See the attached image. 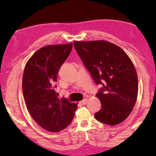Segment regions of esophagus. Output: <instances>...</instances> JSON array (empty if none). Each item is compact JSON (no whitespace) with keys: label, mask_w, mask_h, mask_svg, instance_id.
<instances>
[{"label":"esophagus","mask_w":156,"mask_h":156,"mask_svg":"<svg viewBox=\"0 0 156 156\" xmlns=\"http://www.w3.org/2000/svg\"><path fill=\"white\" fill-rule=\"evenodd\" d=\"M87 101H88V99H83L82 101H80V104H82V105H85V104H87Z\"/></svg>","instance_id":"1"}]
</instances>
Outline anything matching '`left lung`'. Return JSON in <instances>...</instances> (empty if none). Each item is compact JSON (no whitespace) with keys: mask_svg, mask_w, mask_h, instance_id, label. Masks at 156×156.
Listing matches in <instances>:
<instances>
[{"mask_svg":"<svg viewBox=\"0 0 156 156\" xmlns=\"http://www.w3.org/2000/svg\"><path fill=\"white\" fill-rule=\"evenodd\" d=\"M74 48L97 84L101 108L99 122L116 126L125 121L135 106L138 81L135 67L121 48L105 40L74 41Z\"/></svg>","mask_w":156,"mask_h":156,"instance_id":"left-lung-1","label":"left lung"}]
</instances>
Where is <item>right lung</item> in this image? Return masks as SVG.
<instances>
[{
	"label": "right lung",
	"mask_w": 156,
	"mask_h": 156,
	"mask_svg": "<svg viewBox=\"0 0 156 156\" xmlns=\"http://www.w3.org/2000/svg\"><path fill=\"white\" fill-rule=\"evenodd\" d=\"M72 43L40 48L25 65L23 93L32 118L42 129L56 133L67 128L74 118L77 104L59 99L55 82L62 65L69 56Z\"/></svg>",
	"instance_id": "1"
}]
</instances>
